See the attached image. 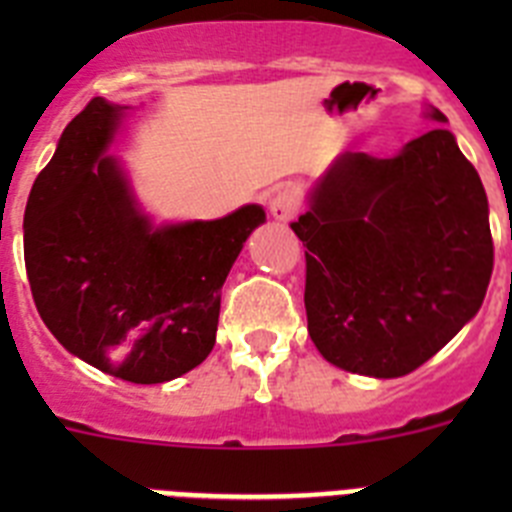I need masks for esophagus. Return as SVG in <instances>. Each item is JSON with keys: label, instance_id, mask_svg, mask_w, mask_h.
<instances>
[{"label": "esophagus", "instance_id": "esophagus-1", "mask_svg": "<svg viewBox=\"0 0 512 512\" xmlns=\"http://www.w3.org/2000/svg\"><path fill=\"white\" fill-rule=\"evenodd\" d=\"M297 210H300V202H297V194L292 189H282L269 200L271 217L279 223H289L297 215Z\"/></svg>", "mask_w": 512, "mask_h": 512}]
</instances>
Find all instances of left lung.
<instances>
[{
  "label": "left lung",
  "mask_w": 512,
  "mask_h": 512,
  "mask_svg": "<svg viewBox=\"0 0 512 512\" xmlns=\"http://www.w3.org/2000/svg\"><path fill=\"white\" fill-rule=\"evenodd\" d=\"M392 158L346 151L292 230L307 261V330L325 361L392 379L436 356L482 307L490 207L446 115Z\"/></svg>",
  "instance_id": "left-lung-1"
}]
</instances>
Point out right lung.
<instances>
[{
	"mask_svg": "<svg viewBox=\"0 0 512 512\" xmlns=\"http://www.w3.org/2000/svg\"><path fill=\"white\" fill-rule=\"evenodd\" d=\"M128 107L97 97L66 125L25 207V266L40 318L69 354L135 384L210 356L220 289L261 205L156 225L110 146Z\"/></svg>",
	"mask_w": 512,
	"mask_h": 512,
	"instance_id": "1",
	"label": "right lung"
}]
</instances>
